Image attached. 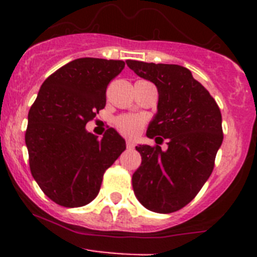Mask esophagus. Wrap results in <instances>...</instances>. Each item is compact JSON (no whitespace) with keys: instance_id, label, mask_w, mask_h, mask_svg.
<instances>
[{"instance_id":"obj_1","label":"esophagus","mask_w":257,"mask_h":257,"mask_svg":"<svg viewBox=\"0 0 257 257\" xmlns=\"http://www.w3.org/2000/svg\"><path fill=\"white\" fill-rule=\"evenodd\" d=\"M126 147H127V149H134L135 144H134V143L131 142V140H127V142H126Z\"/></svg>"}]
</instances>
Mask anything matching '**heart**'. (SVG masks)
Instances as JSON below:
<instances>
[{"label": "heart", "instance_id": "obj_1", "mask_svg": "<svg viewBox=\"0 0 257 257\" xmlns=\"http://www.w3.org/2000/svg\"><path fill=\"white\" fill-rule=\"evenodd\" d=\"M143 126H144V119L140 115H121L115 119V127L118 131L128 138H135L139 135Z\"/></svg>", "mask_w": 257, "mask_h": 257}]
</instances>
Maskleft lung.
Wrapping results in <instances>:
<instances>
[{"mask_svg": "<svg viewBox=\"0 0 257 257\" xmlns=\"http://www.w3.org/2000/svg\"><path fill=\"white\" fill-rule=\"evenodd\" d=\"M126 63L158 90L157 114L147 136L169 140L167 151L160 145L136 147L142 165L133 175L134 192L145 208L175 212L187 206L210 178L224 138L221 113L187 68L138 60Z\"/></svg>", "mask_w": 257, "mask_h": 257, "instance_id": "left-lung-1", "label": "left lung"}]
</instances>
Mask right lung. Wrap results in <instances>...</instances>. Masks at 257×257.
Segmentation results:
<instances>
[{"instance_id": "1", "label": "right lung", "mask_w": 257, "mask_h": 257, "mask_svg": "<svg viewBox=\"0 0 257 257\" xmlns=\"http://www.w3.org/2000/svg\"><path fill=\"white\" fill-rule=\"evenodd\" d=\"M124 61L81 58L47 77L28 113L29 167L42 192L64 207H81L100 190L103 175L126 149L114 128L99 140L86 123L106 103V87Z\"/></svg>"}]
</instances>
